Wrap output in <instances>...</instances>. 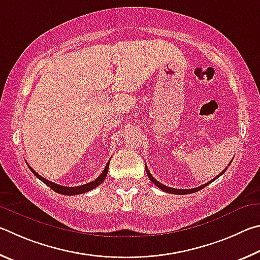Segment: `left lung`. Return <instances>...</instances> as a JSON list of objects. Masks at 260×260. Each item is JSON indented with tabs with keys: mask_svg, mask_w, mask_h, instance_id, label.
<instances>
[{
	"mask_svg": "<svg viewBox=\"0 0 260 260\" xmlns=\"http://www.w3.org/2000/svg\"><path fill=\"white\" fill-rule=\"evenodd\" d=\"M231 163H232V161H231ZM231 163H230V165H231ZM229 165V166H230ZM145 167H146V166H145ZM145 169H146V172H147V176H148V178L149 179H151V181H152V183L154 184V185H156L157 186V187L158 188H160V189H162L163 190V192H166V193H171V194H179V195H183V194H192V193H195V192H199V190H201L203 187H206V186L207 185H209V184H211L212 183V181L213 180H216L217 178H218V177H219V176H221L222 174H224V172L227 170V168H226V169L224 170V171H222V172H220V174L219 175H218L217 177H216V178H213L212 180H210V181H208V183L207 184H203V185H201V186H199V187H195V188H190V189H177V188H171V187H168V186H166V185H163V184H161V183H158V181L155 179V178H154V177L152 176V174H151V172H149L148 171V169H147V167L146 168H145Z\"/></svg>",
	"mask_w": 260,
	"mask_h": 260,
	"instance_id": "obj_1",
	"label": "left lung"
}]
</instances>
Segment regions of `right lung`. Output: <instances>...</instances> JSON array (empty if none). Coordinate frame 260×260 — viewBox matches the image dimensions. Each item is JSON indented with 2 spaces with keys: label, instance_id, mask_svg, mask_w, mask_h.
Listing matches in <instances>:
<instances>
[{
  "label": "right lung",
  "instance_id": "obj_1",
  "mask_svg": "<svg viewBox=\"0 0 260 260\" xmlns=\"http://www.w3.org/2000/svg\"><path fill=\"white\" fill-rule=\"evenodd\" d=\"M109 161H111V160H109ZM109 161L107 162V165H106V167H105V169L102 172V175H100L97 179H94L93 181H90V183H88V184H84V185H81V186H76V187H66V186H61V185L54 184V183H52V181H50L48 179L43 178V177L40 176L34 169H31L29 166L28 167H29L30 171L33 172V174L36 177H38L40 180H42L45 185H48L49 187L51 188L52 190H54V192H56V193L62 194V195H77V194H83V193L89 192V190L95 188V187H97V186H99L100 184L103 183V181L105 180V178H106V176H107L108 167H109Z\"/></svg>",
  "mask_w": 260,
  "mask_h": 260
}]
</instances>
